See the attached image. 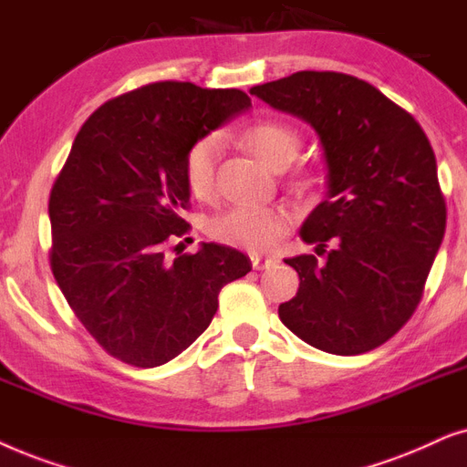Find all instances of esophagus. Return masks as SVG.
<instances>
[{
    "label": "esophagus",
    "instance_id": "obj_1",
    "mask_svg": "<svg viewBox=\"0 0 467 467\" xmlns=\"http://www.w3.org/2000/svg\"><path fill=\"white\" fill-rule=\"evenodd\" d=\"M252 266L256 271H263V269H269V266L275 265V258H269V256H260V254H252Z\"/></svg>",
    "mask_w": 467,
    "mask_h": 467
}]
</instances>
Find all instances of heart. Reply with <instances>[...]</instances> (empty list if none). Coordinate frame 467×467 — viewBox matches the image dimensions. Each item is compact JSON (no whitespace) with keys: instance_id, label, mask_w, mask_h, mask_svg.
I'll list each match as a JSON object with an SVG mask.
<instances>
[{"instance_id":"1","label":"heart","mask_w":467,"mask_h":467,"mask_svg":"<svg viewBox=\"0 0 467 467\" xmlns=\"http://www.w3.org/2000/svg\"><path fill=\"white\" fill-rule=\"evenodd\" d=\"M241 142L271 171H284L296 158L301 147V139L295 130L277 121L254 123L241 134ZM217 161H220V142L213 136L196 140L185 155V185L196 201H213ZM290 223V213L284 209H233L211 223V234L223 244L258 254L271 252L288 233Z\"/></svg>"}]
</instances>
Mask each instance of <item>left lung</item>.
Segmentation results:
<instances>
[{"label": "left lung", "instance_id": "obj_1", "mask_svg": "<svg viewBox=\"0 0 467 467\" xmlns=\"http://www.w3.org/2000/svg\"><path fill=\"white\" fill-rule=\"evenodd\" d=\"M252 96L318 134L327 198L301 228L318 256L285 258L298 292L279 320L318 350L363 354L389 341L420 303L442 245L446 202L436 155L410 113L374 85L341 72L303 70L256 85Z\"/></svg>", "mask_w": 467, "mask_h": 467}]
</instances>
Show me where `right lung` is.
<instances>
[{"label":"right lung","mask_w":467,"mask_h":467,"mask_svg":"<svg viewBox=\"0 0 467 467\" xmlns=\"http://www.w3.org/2000/svg\"><path fill=\"white\" fill-rule=\"evenodd\" d=\"M250 107L239 89L161 80L109 99L78 130L48 198V258L67 306L110 357L142 369L169 363L211 325L223 285L252 271L220 244L166 256L169 239L190 228V147Z\"/></svg>","instance_id":"right-lung-1"}]
</instances>
